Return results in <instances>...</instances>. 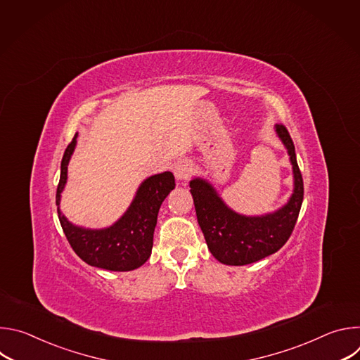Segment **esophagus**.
I'll return each instance as SVG.
<instances>
[{
  "label": "esophagus",
  "instance_id": "34e87169",
  "mask_svg": "<svg viewBox=\"0 0 360 360\" xmlns=\"http://www.w3.org/2000/svg\"><path fill=\"white\" fill-rule=\"evenodd\" d=\"M174 174L178 181H186L192 174V164L188 160H179L174 165Z\"/></svg>",
  "mask_w": 360,
  "mask_h": 360
}]
</instances>
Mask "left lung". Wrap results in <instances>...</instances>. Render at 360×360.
<instances>
[{
    "mask_svg": "<svg viewBox=\"0 0 360 360\" xmlns=\"http://www.w3.org/2000/svg\"><path fill=\"white\" fill-rule=\"evenodd\" d=\"M275 128L288 149L295 185L281 210L262 217L239 215L226 207L210 182L195 178L189 184L198 224L211 253L221 264L242 266L266 258L286 243L296 225L303 200V179L286 127L278 124Z\"/></svg>",
    "mask_w": 360,
    "mask_h": 360,
    "instance_id": "obj_1",
    "label": "left lung"
}]
</instances>
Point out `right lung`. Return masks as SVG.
Returning <instances> with one entry per match:
<instances>
[{"instance_id":"1","label":"right lung","mask_w":360,"mask_h":360,"mask_svg":"<svg viewBox=\"0 0 360 360\" xmlns=\"http://www.w3.org/2000/svg\"><path fill=\"white\" fill-rule=\"evenodd\" d=\"M75 145L77 134L67 146L61 161V176L56 196L57 207H60L61 192L67 182L68 162ZM174 188L175 178L171 172L149 176L138 188L128 211L105 229L75 226L61 215L60 208L58 218L71 248L84 262L107 271H132L149 259L161 203Z\"/></svg>"}]
</instances>
